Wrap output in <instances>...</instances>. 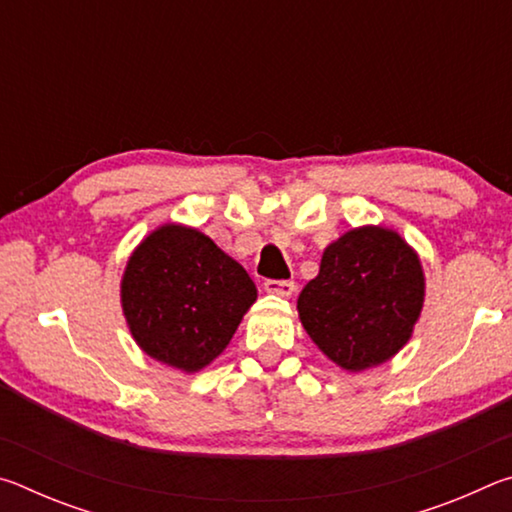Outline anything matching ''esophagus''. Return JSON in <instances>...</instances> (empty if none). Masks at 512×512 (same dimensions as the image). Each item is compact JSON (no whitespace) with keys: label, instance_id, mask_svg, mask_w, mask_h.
<instances>
[{"label":"esophagus","instance_id":"34e87169","mask_svg":"<svg viewBox=\"0 0 512 512\" xmlns=\"http://www.w3.org/2000/svg\"><path fill=\"white\" fill-rule=\"evenodd\" d=\"M264 289H266V293H273V296L289 298L291 293L296 291V282H291V280H266Z\"/></svg>","mask_w":512,"mask_h":512}]
</instances>
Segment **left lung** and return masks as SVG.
I'll use <instances>...</instances> for the list:
<instances>
[{
    "instance_id": "8db88e82",
    "label": "left lung",
    "mask_w": 512,
    "mask_h": 512,
    "mask_svg": "<svg viewBox=\"0 0 512 512\" xmlns=\"http://www.w3.org/2000/svg\"><path fill=\"white\" fill-rule=\"evenodd\" d=\"M424 305L420 257L391 228L361 225L329 244L298 298L300 323L329 361L361 372L409 343Z\"/></svg>"
}]
</instances>
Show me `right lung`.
<instances>
[{
  "instance_id": "right-lung-1",
  "label": "right lung",
  "mask_w": 512,
  "mask_h": 512,
  "mask_svg": "<svg viewBox=\"0 0 512 512\" xmlns=\"http://www.w3.org/2000/svg\"><path fill=\"white\" fill-rule=\"evenodd\" d=\"M255 300L246 268L183 223L144 237L121 275V309L135 343L183 372L210 366Z\"/></svg>"
}]
</instances>
